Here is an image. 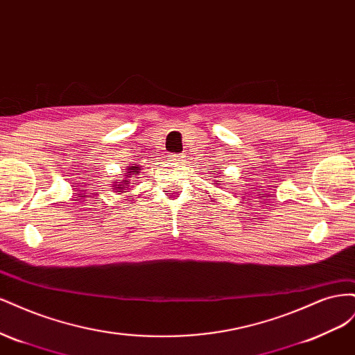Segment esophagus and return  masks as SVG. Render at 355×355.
<instances>
[{"label": "esophagus", "mask_w": 355, "mask_h": 355, "mask_svg": "<svg viewBox=\"0 0 355 355\" xmlns=\"http://www.w3.org/2000/svg\"><path fill=\"white\" fill-rule=\"evenodd\" d=\"M171 157V159L173 161H184V155H179V154H175V155H170Z\"/></svg>", "instance_id": "34e87169"}]
</instances>
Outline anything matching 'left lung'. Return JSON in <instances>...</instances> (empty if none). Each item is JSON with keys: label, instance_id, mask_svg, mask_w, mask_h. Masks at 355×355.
<instances>
[{"label": "left lung", "instance_id": "1", "mask_svg": "<svg viewBox=\"0 0 355 355\" xmlns=\"http://www.w3.org/2000/svg\"><path fill=\"white\" fill-rule=\"evenodd\" d=\"M213 185H214V187H218V185H219V184H213Z\"/></svg>", "mask_w": 355, "mask_h": 355}]
</instances>
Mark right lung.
Returning a JSON list of instances; mask_svg holds the SVG:
<instances>
[{
    "label": "right lung",
    "mask_w": 355,
    "mask_h": 355,
    "mask_svg": "<svg viewBox=\"0 0 355 355\" xmlns=\"http://www.w3.org/2000/svg\"><path fill=\"white\" fill-rule=\"evenodd\" d=\"M142 168L139 166H128L125 167V173L123 175V178L120 179V182H114V191L116 192L118 196L123 194V192H128V189H130V184L132 180L136 179V176L139 175V171H141Z\"/></svg>",
    "instance_id": "obj_1"
}]
</instances>
